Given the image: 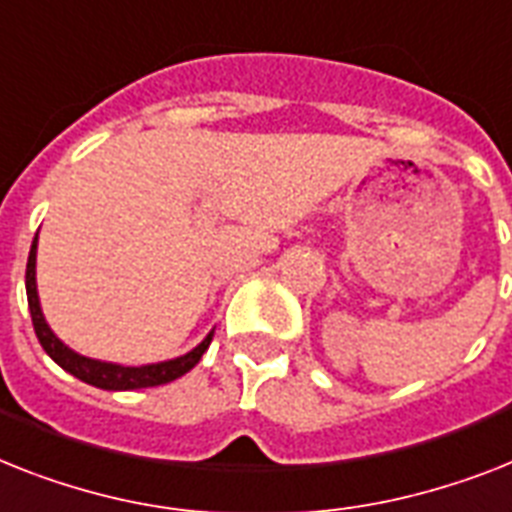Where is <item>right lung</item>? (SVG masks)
Masks as SVG:
<instances>
[{
    "mask_svg": "<svg viewBox=\"0 0 512 512\" xmlns=\"http://www.w3.org/2000/svg\"><path fill=\"white\" fill-rule=\"evenodd\" d=\"M36 247H39V234L33 239L31 252H28L26 265V294H28V310H31L33 331L39 336V344L44 347L54 363L60 365L62 371H68L70 376L81 378L83 384L97 386V389H107V392H131V389H147V386H160L168 381H176L184 373H189L194 365L202 360L205 350L213 342V331L202 339L191 352L173 360H162V363H147V365H120L107 363V360H97V357H86L81 352L70 350L68 344L62 342L60 336L49 328L47 318L41 313L39 289H36Z\"/></svg>",
    "mask_w": 512,
    "mask_h": 512,
    "instance_id": "add662e5",
    "label": "right lung"
}]
</instances>
